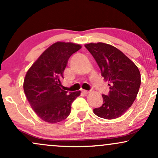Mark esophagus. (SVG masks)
Listing matches in <instances>:
<instances>
[{
	"instance_id": "obj_1",
	"label": "esophagus",
	"mask_w": 158,
	"mask_h": 158,
	"mask_svg": "<svg viewBox=\"0 0 158 158\" xmlns=\"http://www.w3.org/2000/svg\"><path fill=\"white\" fill-rule=\"evenodd\" d=\"M81 92H82V94H85V95H87V94L90 93V91H88V90H81Z\"/></svg>"
}]
</instances>
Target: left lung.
Here are the masks:
<instances>
[{"mask_svg":"<svg viewBox=\"0 0 158 158\" xmlns=\"http://www.w3.org/2000/svg\"><path fill=\"white\" fill-rule=\"evenodd\" d=\"M85 47L94 56L102 72L104 80L108 81L110 91L103 95V104L94 108V113L106 119L121 117L135 102L141 78L138 68L122 51L102 42L89 43Z\"/></svg>","mask_w":158,"mask_h":158,"instance_id":"obj_1","label":"left lung"}]
</instances>
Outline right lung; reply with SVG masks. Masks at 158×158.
<instances>
[{
    "instance_id": "obj_1",
    "label": "right lung",
    "mask_w": 158,
    "mask_h": 158,
    "mask_svg": "<svg viewBox=\"0 0 158 158\" xmlns=\"http://www.w3.org/2000/svg\"><path fill=\"white\" fill-rule=\"evenodd\" d=\"M81 45L57 41L41 53L27 70L23 90L38 117L48 123H56L68 117L71 104L80 91L68 93L61 89V79L72 54Z\"/></svg>"
}]
</instances>
